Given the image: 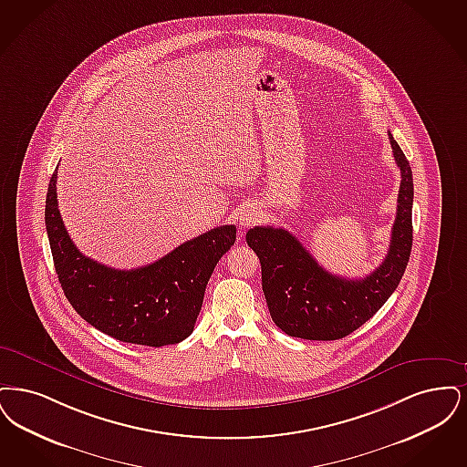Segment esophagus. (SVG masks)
<instances>
[{"label":"esophagus","mask_w":467,"mask_h":467,"mask_svg":"<svg viewBox=\"0 0 467 467\" xmlns=\"http://www.w3.org/2000/svg\"><path fill=\"white\" fill-rule=\"evenodd\" d=\"M258 218H260V213H258V209H256L254 205H245L244 209H241V213H239V216H237L241 228L253 226V224L258 222Z\"/></svg>","instance_id":"34e87169"}]
</instances>
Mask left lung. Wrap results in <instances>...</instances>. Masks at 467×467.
<instances>
[{"label": "left lung", "mask_w": 467, "mask_h": 467, "mask_svg": "<svg viewBox=\"0 0 467 467\" xmlns=\"http://www.w3.org/2000/svg\"><path fill=\"white\" fill-rule=\"evenodd\" d=\"M401 171L398 211L386 260L365 279L333 275L285 228L254 226L247 245L262 264V285L272 321L285 335L304 340H338L373 317L400 285L410 260L413 226V178L400 144L389 132Z\"/></svg>", "instance_id": "left-lung-1"}]
</instances>
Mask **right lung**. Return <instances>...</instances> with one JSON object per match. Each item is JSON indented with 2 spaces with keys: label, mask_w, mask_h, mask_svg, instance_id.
Here are the masks:
<instances>
[{
  "label": "right lung",
  "mask_w": 467,
  "mask_h": 467,
  "mask_svg": "<svg viewBox=\"0 0 467 467\" xmlns=\"http://www.w3.org/2000/svg\"><path fill=\"white\" fill-rule=\"evenodd\" d=\"M56 184L57 169L47 192L45 224L62 291L73 308L88 325L127 344L162 347L190 337L207 281L235 243L237 228H213L155 264L117 270L87 258L73 244L62 223Z\"/></svg>",
  "instance_id": "add662e5"
}]
</instances>
